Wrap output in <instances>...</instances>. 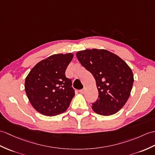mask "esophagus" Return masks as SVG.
Segmentation results:
<instances>
[{"label": "esophagus", "mask_w": 155, "mask_h": 155, "mask_svg": "<svg viewBox=\"0 0 155 155\" xmlns=\"http://www.w3.org/2000/svg\"><path fill=\"white\" fill-rule=\"evenodd\" d=\"M84 91H85V88H84L79 91V92H80V93H81V94H83V93L84 92Z\"/></svg>", "instance_id": "1"}]
</instances>
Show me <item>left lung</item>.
I'll return each instance as SVG.
<instances>
[{"label": "left lung", "mask_w": 155, "mask_h": 155, "mask_svg": "<svg viewBox=\"0 0 155 155\" xmlns=\"http://www.w3.org/2000/svg\"><path fill=\"white\" fill-rule=\"evenodd\" d=\"M79 62L94 76L98 98L92 110L102 116L120 110L130 96L134 74L120 57L105 49H86L77 53Z\"/></svg>", "instance_id": "8db88e82"}]
</instances>
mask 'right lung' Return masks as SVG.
Listing matches in <instances>:
<instances>
[{"instance_id":"right-lung-1","label":"right lung","mask_w":155,"mask_h":155,"mask_svg":"<svg viewBox=\"0 0 155 155\" xmlns=\"http://www.w3.org/2000/svg\"><path fill=\"white\" fill-rule=\"evenodd\" d=\"M73 53L56 54L35 64L25 81V91L38 112L54 116L65 111L74 96L72 81L65 76Z\"/></svg>"}]
</instances>
